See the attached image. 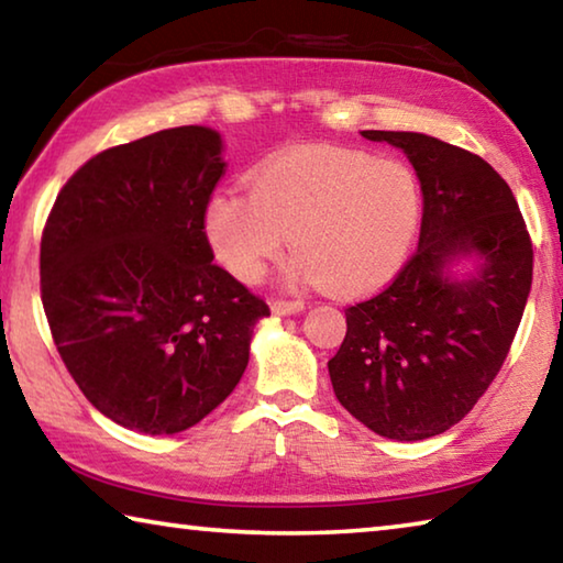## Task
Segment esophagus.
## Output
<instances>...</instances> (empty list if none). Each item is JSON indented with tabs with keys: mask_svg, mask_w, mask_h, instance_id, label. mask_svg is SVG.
Listing matches in <instances>:
<instances>
[{
	"mask_svg": "<svg viewBox=\"0 0 563 563\" xmlns=\"http://www.w3.org/2000/svg\"><path fill=\"white\" fill-rule=\"evenodd\" d=\"M273 312L275 316H298V312L305 308L302 300H273Z\"/></svg>",
	"mask_w": 563,
	"mask_h": 563,
	"instance_id": "obj_1",
	"label": "esophagus"
}]
</instances>
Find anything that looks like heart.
Returning <instances> with one entry per match:
<instances>
[{"instance_id": "heart-1", "label": "heart", "mask_w": 563, "mask_h": 563, "mask_svg": "<svg viewBox=\"0 0 563 563\" xmlns=\"http://www.w3.org/2000/svg\"><path fill=\"white\" fill-rule=\"evenodd\" d=\"M422 218L415 170L362 148L310 146L263 164L251 194L223 190L206 211L218 258L241 280H258L285 243L290 271L338 295L393 278Z\"/></svg>"}]
</instances>
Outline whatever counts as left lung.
<instances>
[{
	"instance_id": "1",
	"label": "left lung",
	"mask_w": 563,
	"mask_h": 563,
	"mask_svg": "<svg viewBox=\"0 0 563 563\" xmlns=\"http://www.w3.org/2000/svg\"><path fill=\"white\" fill-rule=\"evenodd\" d=\"M402 148L422 184L417 251L383 290L347 305L328 362L340 405L387 440L442 434L499 375L527 308L531 235L511 188L476 154L412 131H362ZM476 254L481 271L450 282L445 265Z\"/></svg>"
}]
</instances>
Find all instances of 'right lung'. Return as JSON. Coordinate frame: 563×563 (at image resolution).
<instances>
[{"mask_svg": "<svg viewBox=\"0 0 563 563\" xmlns=\"http://www.w3.org/2000/svg\"><path fill=\"white\" fill-rule=\"evenodd\" d=\"M221 136L178 126L89 158L44 223L42 305L84 397L113 422L176 434L233 393L268 302L213 263L206 211Z\"/></svg>", "mask_w": 563, "mask_h": 563, "instance_id": "obj_1", "label": "right lung"}]
</instances>
